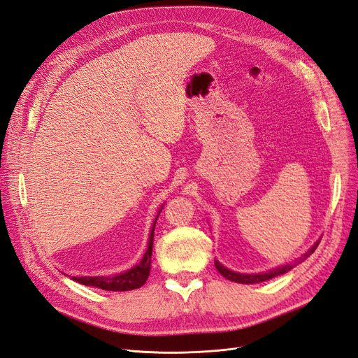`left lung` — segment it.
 Segmentation results:
<instances>
[{
    "label": "left lung",
    "instance_id": "left-lung-1",
    "mask_svg": "<svg viewBox=\"0 0 358 358\" xmlns=\"http://www.w3.org/2000/svg\"><path fill=\"white\" fill-rule=\"evenodd\" d=\"M317 246H318V243L313 245V246L309 249V252H306L305 255H303V257L300 258V262H303V259H306L313 251H315ZM296 263H299V262H296ZM215 267H216V270H218V272H220L224 278L233 280V282H239V284H258V282H264V280H267V279H272V278H275V276L287 273L288 270L292 268V264L280 266V267H278V268L270 270V272H267V273H258V275H243V273L231 272V270L224 267L220 262H216V259H215Z\"/></svg>",
    "mask_w": 358,
    "mask_h": 358
}]
</instances>
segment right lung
<instances>
[{
  "label": "right lung",
  "instance_id": "obj_1",
  "mask_svg": "<svg viewBox=\"0 0 358 358\" xmlns=\"http://www.w3.org/2000/svg\"><path fill=\"white\" fill-rule=\"evenodd\" d=\"M155 227V222H154ZM154 227L149 236L148 251L145 252L142 262L133 268H129L128 272L116 275V276H82V278H71L76 282L88 287H96L107 291H129L140 288L149 276L150 272V255H152V245H154Z\"/></svg>",
  "mask_w": 358,
  "mask_h": 358
}]
</instances>
